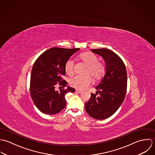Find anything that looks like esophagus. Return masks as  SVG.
<instances>
[{
	"label": "esophagus",
	"instance_id": "34e87169",
	"mask_svg": "<svg viewBox=\"0 0 155 155\" xmlns=\"http://www.w3.org/2000/svg\"><path fill=\"white\" fill-rule=\"evenodd\" d=\"M75 92H76L77 93H82V91H80V90H78V89H76V90H75Z\"/></svg>",
	"mask_w": 155,
	"mask_h": 155
}]
</instances>
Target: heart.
Listing matches in <instances>:
<instances>
[{"label":"heart","instance_id":"1","mask_svg":"<svg viewBox=\"0 0 155 155\" xmlns=\"http://www.w3.org/2000/svg\"><path fill=\"white\" fill-rule=\"evenodd\" d=\"M78 58L87 65L85 72L86 74H91L96 81L101 80L104 77L106 72L105 64L103 62L98 61V58L96 55L91 52H84L80 54ZM74 64V61L71 59H69L66 62L64 69L67 74L69 75L73 74ZM90 75L86 74L83 76H75L71 78L69 83L72 87L76 89H84L92 81V78Z\"/></svg>","mask_w":155,"mask_h":155}]
</instances>
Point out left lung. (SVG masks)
Masks as SVG:
<instances>
[{
    "label": "left lung",
    "instance_id": "obj_1",
    "mask_svg": "<svg viewBox=\"0 0 155 155\" xmlns=\"http://www.w3.org/2000/svg\"><path fill=\"white\" fill-rule=\"evenodd\" d=\"M100 55L106 64V74L95 87L96 94L91 93L85 103L86 112L94 119L104 120L113 115L124 102L127 89V72L122 59L107 48L93 49ZM99 94L100 96L96 95Z\"/></svg>",
    "mask_w": 155,
    "mask_h": 155
}]
</instances>
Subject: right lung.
I'll return each instance as SVG.
<instances>
[{
    "instance_id": "1",
    "label": "right lung",
    "mask_w": 155,
    "mask_h": 155,
    "mask_svg": "<svg viewBox=\"0 0 155 155\" xmlns=\"http://www.w3.org/2000/svg\"><path fill=\"white\" fill-rule=\"evenodd\" d=\"M80 48L54 47L41 54L34 63L31 69L30 93L31 99L42 113L53 115L61 112L66 105L65 94L75 92V89L68 87L59 91L56 86H66L63 80L65 75L64 65L69 58Z\"/></svg>"
}]
</instances>
